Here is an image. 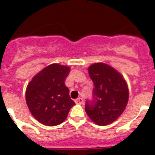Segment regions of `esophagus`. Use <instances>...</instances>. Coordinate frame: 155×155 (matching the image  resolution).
Returning a JSON list of instances; mask_svg holds the SVG:
<instances>
[{"mask_svg": "<svg viewBox=\"0 0 155 155\" xmlns=\"http://www.w3.org/2000/svg\"><path fill=\"white\" fill-rule=\"evenodd\" d=\"M84 101H83V98H78L77 99H75V103L79 104V105H81L83 104Z\"/></svg>", "mask_w": 155, "mask_h": 155, "instance_id": "esophagus-1", "label": "esophagus"}]
</instances>
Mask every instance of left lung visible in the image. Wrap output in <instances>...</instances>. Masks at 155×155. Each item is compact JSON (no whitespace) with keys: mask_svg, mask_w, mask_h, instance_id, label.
Returning <instances> with one entry per match:
<instances>
[{"mask_svg":"<svg viewBox=\"0 0 155 155\" xmlns=\"http://www.w3.org/2000/svg\"><path fill=\"white\" fill-rule=\"evenodd\" d=\"M87 70L94 88L92 99L85 103V112L97 125H109L125 110L128 86L123 76L108 64L95 63Z\"/></svg>","mask_w":155,"mask_h":155,"instance_id":"obj_1","label":"left lung"}]
</instances>
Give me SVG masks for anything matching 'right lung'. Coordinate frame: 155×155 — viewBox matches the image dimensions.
<instances>
[{"instance_id": "add662e5", "label": "right lung", "mask_w": 155, "mask_h": 155, "mask_svg": "<svg viewBox=\"0 0 155 155\" xmlns=\"http://www.w3.org/2000/svg\"><path fill=\"white\" fill-rule=\"evenodd\" d=\"M70 71L67 66L50 64L34 76L27 86L28 109L43 125L54 127L62 124L75 105L64 84Z\"/></svg>"}]
</instances>
